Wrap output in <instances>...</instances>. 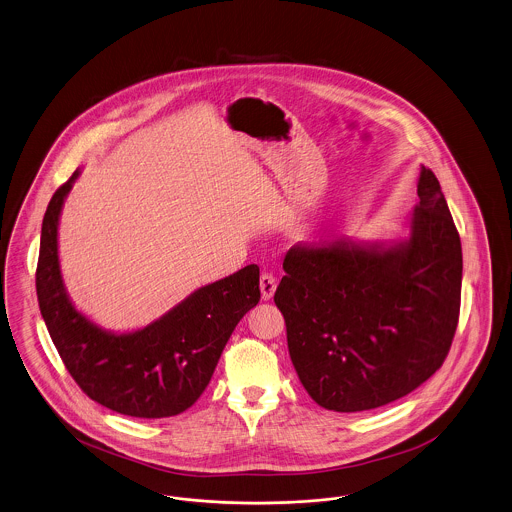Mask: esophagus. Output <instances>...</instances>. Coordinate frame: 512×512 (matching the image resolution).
Segmentation results:
<instances>
[{"label": "esophagus", "instance_id": "1", "mask_svg": "<svg viewBox=\"0 0 512 512\" xmlns=\"http://www.w3.org/2000/svg\"><path fill=\"white\" fill-rule=\"evenodd\" d=\"M259 286H261V295H263V299H265V301H270V299L274 297V291H276V278H274L270 272H263V274H261V282H259Z\"/></svg>", "mask_w": 512, "mask_h": 512}]
</instances>
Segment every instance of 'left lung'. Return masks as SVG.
Masks as SVG:
<instances>
[{"mask_svg":"<svg viewBox=\"0 0 512 512\" xmlns=\"http://www.w3.org/2000/svg\"><path fill=\"white\" fill-rule=\"evenodd\" d=\"M409 234L297 244L274 293L303 387L322 408H381L423 385L459 320L463 253L440 183L421 165Z\"/></svg>","mask_w":512,"mask_h":512,"instance_id":"1","label":"left lung"}]
</instances>
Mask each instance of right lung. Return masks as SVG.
Instances as JSON below:
<instances>
[{"mask_svg": "<svg viewBox=\"0 0 512 512\" xmlns=\"http://www.w3.org/2000/svg\"><path fill=\"white\" fill-rule=\"evenodd\" d=\"M78 177L80 169L53 194L41 225L36 291L45 326L91 400L129 417L179 415L202 396L232 331L259 303V266L196 289L144 328H101L74 307L59 261L62 205Z\"/></svg>", "mask_w": 512, "mask_h": 512, "instance_id": "1", "label": "right lung"}]
</instances>
